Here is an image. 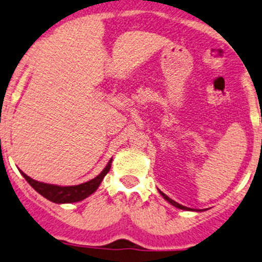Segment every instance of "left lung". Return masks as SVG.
<instances>
[{
  "label": "left lung",
  "instance_id": "8db88e82",
  "mask_svg": "<svg viewBox=\"0 0 262 262\" xmlns=\"http://www.w3.org/2000/svg\"><path fill=\"white\" fill-rule=\"evenodd\" d=\"M159 192H160V195H162V196L164 198V199H165L166 201H169V203H170L171 205H173V206H175V208H178V209H182V210H189V211L191 210V211H192V209H190V208H186V206H183V205H180V204H178L177 201H174L173 199H170V198H169L168 195H165V194H164L163 191H160V190H159Z\"/></svg>",
  "mask_w": 262,
  "mask_h": 262
}]
</instances>
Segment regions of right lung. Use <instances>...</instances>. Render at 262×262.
<instances>
[{"label":"right lung","instance_id":"1","mask_svg":"<svg viewBox=\"0 0 262 262\" xmlns=\"http://www.w3.org/2000/svg\"><path fill=\"white\" fill-rule=\"evenodd\" d=\"M112 165V159L109 160L103 171L99 175H97L94 179L89 180L79 185H73V186H59V185H52V184H46L33 180L32 178H30L28 175H26L24 171H21V174L24 175V178L27 180L28 184L36 190L38 194H41L42 196H45L46 199L57 204H67V203H77L85 198H88L89 195L93 194L94 191L98 189V186L102 183V180L104 179V177L111 169Z\"/></svg>","mask_w":262,"mask_h":262}]
</instances>
